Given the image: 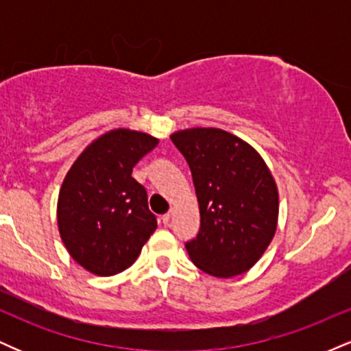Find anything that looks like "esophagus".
I'll list each match as a JSON object with an SVG mask.
<instances>
[{"label": "esophagus", "mask_w": 351, "mask_h": 351, "mask_svg": "<svg viewBox=\"0 0 351 351\" xmlns=\"http://www.w3.org/2000/svg\"><path fill=\"white\" fill-rule=\"evenodd\" d=\"M171 216H173V211H170V213H167V215H163L162 216V221H163V224H168L171 221Z\"/></svg>", "instance_id": "1"}]
</instances>
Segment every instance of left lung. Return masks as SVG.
<instances>
[{
	"instance_id": "8db88e82",
	"label": "left lung",
	"mask_w": 351,
	"mask_h": 351,
	"mask_svg": "<svg viewBox=\"0 0 351 351\" xmlns=\"http://www.w3.org/2000/svg\"><path fill=\"white\" fill-rule=\"evenodd\" d=\"M170 138L189 165L199 203V232L184 244L189 259L215 277L249 271L271 244L279 216L263 156L221 128H188Z\"/></svg>"
}]
</instances>
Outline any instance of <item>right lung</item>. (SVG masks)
<instances>
[{
	"label": "right lung",
	"instance_id": "1",
	"mask_svg": "<svg viewBox=\"0 0 351 351\" xmlns=\"http://www.w3.org/2000/svg\"><path fill=\"white\" fill-rule=\"evenodd\" d=\"M156 145L143 132H107L80 153L64 178L59 232L72 259L88 272L115 276L128 269L156 229L147 189L132 176Z\"/></svg>",
	"mask_w": 351,
	"mask_h": 351
}]
</instances>
